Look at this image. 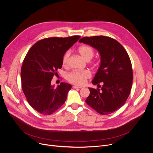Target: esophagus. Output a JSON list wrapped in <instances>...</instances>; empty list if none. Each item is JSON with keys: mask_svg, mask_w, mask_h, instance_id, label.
<instances>
[{"mask_svg": "<svg viewBox=\"0 0 153 153\" xmlns=\"http://www.w3.org/2000/svg\"><path fill=\"white\" fill-rule=\"evenodd\" d=\"M72 87H73L74 89H81V88H82V87L77 86V85H73L72 86Z\"/></svg>", "mask_w": 153, "mask_h": 153, "instance_id": "esophagus-1", "label": "esophagus"}]
</instances>
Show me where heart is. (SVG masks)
<instances>
[{"label": "heart", "instance_id": "heart-1", "mask_svg": "<svg viewBox=\"0 0 153 153\" xmlns=\"http://www.w3.org/2000/svg\"><path fill=\"white\" fill-rule=\"evenodd\" d=\"M79 53L81 54L84 59L85 61H90L94 56V52L92 48L89 46H82L79 48ZM70 56V52L67 51L64 54L62 60L63 66H66L68 63V60ZM91 76L90 71L87 70L84 71H73L66 76L68 81L76 85H82L86 82V80Z\"/></svg>", "mask_w": 153, "mask_h": 153}]
</instances>
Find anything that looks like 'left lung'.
I'll return each instance as SVG.
<instances>
[{
    "label": "left lung",
    "instance_id": "obj_1",
    "mask_svg": "<svg viewBox=\"0 0 153 153\" xmlns=\"http://www.w3.org/2000/svg\"><path fill=\"white\" fill-rule=\"evenodd\" d=\"M97 50L99 68L92 83L102 82L101 89L89 88L85 102L101 115H108L122 107L130 95L132 82L131 62L127 52L117 40L104 36L84 37L79 40Z\"/></svg>",
    "mask_w": 153,
    "mask_h": 153
}]
</instances>
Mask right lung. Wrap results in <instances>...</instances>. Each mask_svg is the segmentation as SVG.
<instances>
[{
  "label": "right lung",
  "mask_w": 153,
  "mask_h": 153,
  "mask_svg": "<svg viewBox=\"0 0 153 153\" xmlns=\"http://www.w3.org/2000/svg\"><path fill=\"white\" fill-rule=\"evenodd\" d=\"M80 38H45L27 53L21 69L22 89L31 107L39 114L51 115L65 102L72 85L61 82L55 88L51 80L62 68L64 54Z\"/></svg>",
  "instance_id": "obj_1"
}]
</instances>
